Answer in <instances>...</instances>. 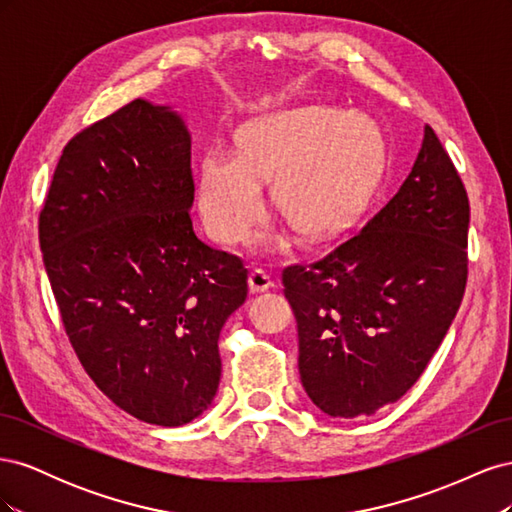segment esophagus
Wrapping results in <instances>:
<instances>
[{"instance_id": "1", "label": "esophagus", "mask_w": 512, "mask_h": 512, "mask_svg": "<svg viewBox=\"0 0 512 512\" xmlns=\"http://www.w3.org/2000/svg\"><path fill=\"white\" fill-rule=\"evenodd\" d=\"M275 284L271 280V275L265 269H254L250 273V290L252 292H267L271 290Z\"/></svg>"}]
</instances>
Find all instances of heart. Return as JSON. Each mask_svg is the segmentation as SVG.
<instances>
[{
	"instance_id": "b5f03b06",
	"label": "heart",
	"mask_w": 512,
	"mask_h": 512,
	"mask_svg": "<svg viewBox=\"0 0 512 512\" xmlns=\"http://www.w3.org/2000/svg\"><path fill=\"white\" fill-rule=\"evenodd\" d=\"M382 136L365 113L303 106L260 117L235 138V156L211 151L198 166V207L224 245L247 239L262 211L260 183L307 239L342 230L363 207L380 168Z\"/></svg>"
}]
</instances>
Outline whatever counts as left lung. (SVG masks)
Wrapping results in <instances>:
<instances>
[{"label": "left lung", "mask_w": 512, "mask_h": 512, "mask_svg": "<svg viewBox=\"0 0 512 512\" xmlns=\"http://www.w3.org/2000/svg\"><path fill=\"white\" fill-rule=\"evenodd\" d=\"M466 188L429 126L406 181L312 265L284 269L307 397L333 418L369 416L421 378L468 280Z\"/></svg>", "instance_id": "obj_1"}]
</instances>
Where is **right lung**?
Instances as JSON below:
<instances>
[{
	"mask_svg": "<svg viewBox=\"0 0 512 512\" xmlns=\"http://www.w3.org/2000/svg\"><path fill=\"white\" fill-rule=\"evenodd\" d=\"M192 136L138 98L64 147L40 211L44 269L70 344L138 421L179 427L218 393L220 331L247 269L194 232Z\"/></svg>",
	"mask_w": 512,
	"mask_h": 512,
	"instance_id": "right-lung-1",
	"label": "right lung"
}]
</instances>
